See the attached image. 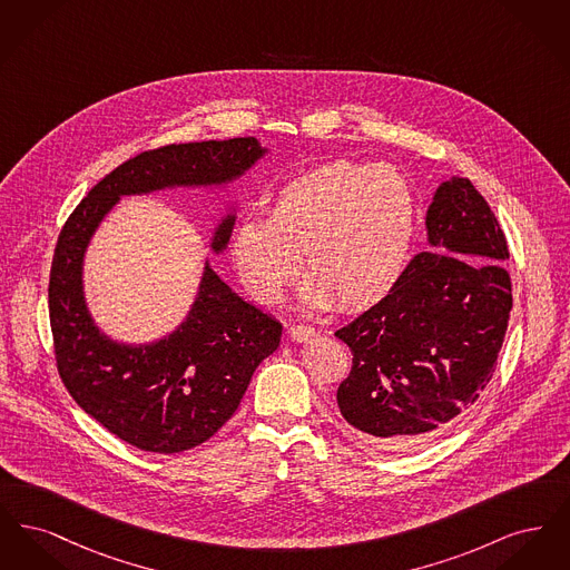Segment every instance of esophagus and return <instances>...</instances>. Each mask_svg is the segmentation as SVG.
I'll return each instance as SVG.
<instances>
[{"label":"esophagus","mask_w":570,"mask_h":570,"mask_svg":"<svg viewBox=\"0 0 570 570\" xmlns=\"http://www.w3.org/2000/svg\"><path fill=\"white\" fill-rule=\"evenodd\" d=\"M314 335H316V328H314V326L293 325L288 328V337H291L293 342H307V340H312Z\"/></svg>","instance_id":"34e87169"}]
</instances>
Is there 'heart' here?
Wrapping results in <instances>:
<instances>
[{"instance_id": "obj_1", "label": "heart", "mask_w": 570, "mask_h": 570, "mask_svg": "<svg viewBox=\"0 0 570 570\" xmlns=\"http://www.w3.org/2000/svg\"><path fill=\"white\" fill-rule=\"evenodd\" d=\"M414 233L416 196L406 175L389 164L342 160L286 181L269 217L239 219L230 258L258 303H279L305 261L307 307L326 309L340 298L348 309H365L400 284Z\"/></svg>"}]
</instances>
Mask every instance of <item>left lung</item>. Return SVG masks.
Returning a JSON list of instances; mask_svg holds the SVG:
<instances>
[{
    "label": "left lung",
    "instance_id": "obj_1",
    "mask_svg": "<svg viewBox=\"0 0 570 570\" xmlns=\"http://www.w3.org/2000/svg\"><path fill=\"white\" fill-rule=\"evenodd\" d=\"M430 252L389 297L335 331L353 353L342 416L386 451L453 428L493 376L513 307L507 237L465 177L442 181L425 216Z\"/></svg>",
    "mask_w": 570,
    "mask_h": 570
}]
</instances>
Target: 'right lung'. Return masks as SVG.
Returning a JSON list of instances; mask_svg holds the SVG:
<instances>
[{"mask_svg": "<svg viewBox=\"0 0 570 570\" xmlns=\"http://www.w3.org/2000/svg\"><path fill=\"white\" fill-rule=\"evenodd\" d=\"M267 154L254 136L166 145L117 166L63 224L55 245L49 314L57 370L75 402L110 434L140 451L181 453L203 444L235 414L282 325L219 279L205 261L186 321L163 340L124 344L94 323L82 288L85 252L121 196L170 188H222ZM235 212L212 237L219 254Z\"/></svg>", "mask_w": 570, "mask_h": 570, "instance_id": "add662e5", "label": "right lung"}]
</instances>
